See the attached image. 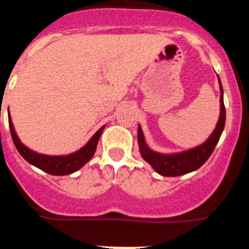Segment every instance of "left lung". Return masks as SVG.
Here are the masks:
<instances>
[{
  "mask_svg": "<svg viewBox=\"0 0 249 249\" xmlns=\"http://www.w3.org/2000/svg\"><path fill=\"white\" fill-rule=\"evenodd\" d=\"M219 89H221V98H219L221 113H219L217 126H215L214 131L212 132L210 138L204 143L199 144L195 148L179 152V153H172V155H164V153L152 151L144 141L142 128H141V126H138L137 140L141 156L147 163L153 167L156 172L160 173V176H166V177H177V176L186 175V173L198 169L210 158L215 144L218 143L219 137L223 132L224 123H226V108H224L223 87H222L221 80H219Z\"/></svg>",
  "mask_w": 249,
  "mask_h": 249,
  "instance_id": "obj_1",
  "label": "left lung"
}]
</instances>
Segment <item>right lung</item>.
I'll return each mask as SVG.
<instances>
[{"mask_svg": "<svg viewBox=\"0 0 249 249\" xmlns=\"http://www.w3.org/2000/svg\"><path fill=\"white\" fill-rule=\"evenodd\" d=\"M8 124H10V131L11 136H12L13 143L16 146L17 151L19 152V155L25 158L28 163L34 164L37 168L42 169L45 172L53 176L71 175V173L78 171L81 167L85 166V164L93 157L96 148H97L98 140H100L103 128H105V126L101 127L82 148L78 149L77 152H73L71 155L47 156L37 153V152L27 148L25 144L22 143L21 141H19V138L17 137V133L15 132V127H13L11 117H8Z\"/></svg>", "mask_w": 249, "mask_h": 249, "instance_id": "1", "label": "right lung"}]
</instances>
